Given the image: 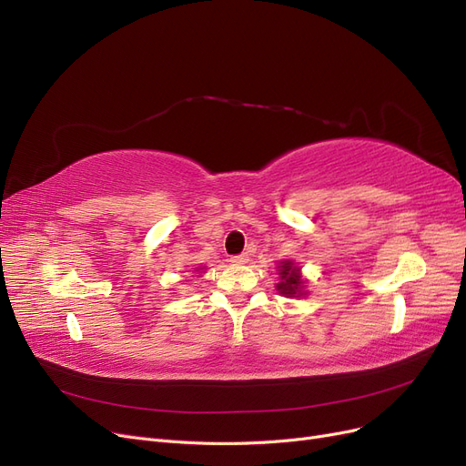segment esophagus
<instances>
[{"mask_svg":"<svg viewBox=\"0 0 466 466\" xmlns=\"http://www.w3.org/2000/svg\"><path fill=\"white\" fill-rule=\"evenodd\" d=\"M249 261V257L246 255V253H242V255H234V257H230V263L232 265H246Z\"/></svg>","mask_w":466,"mask_h":466,"instance_id":"esophagus-1","label":"esophagus"}]
</instances>
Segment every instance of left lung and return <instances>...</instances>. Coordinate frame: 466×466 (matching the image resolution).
I'll return each instance as SVG.
<instances>
[{
    "label": "left lung",
    "instance_id": "8db88e82",
    "mask_svg": "<svg viewBox=\"0 0 466 466\" xmlns=\"http://www.w3.org/2000/svg\"><path fill=\"white\" fill-rule=\"evenodd\" d=\"M277 274H279V284L274 286L280 296L284 298H307L309 291H307V279H303V272L301 267L291 261H279L277 267Z\"/></svg>",
    "mask_w": 466,
    "mask_h": 466
}]
</instances>
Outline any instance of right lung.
<instances>
[{"instance_id": "right-lung-1", "label": "right lung", "mask_w": 466, "mask_h": 466, "mask_svg": "<svg viewBox=\"0 0 466 466\" xmlns=\"http://www.w3.org/2000/svg\"><path fill=\"white\" fill-rule=\"evenodd\" d=\"M196 272H205V267H198V268H196Z\"/></svg>"}]
</instances>
